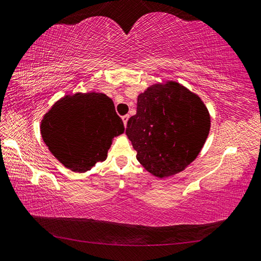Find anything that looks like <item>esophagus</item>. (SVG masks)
Here are the masks:
<instances>
[{"mask_svg":"<svg viewBox=\"0 0 261 261\" xmlns=\"http://www.w3.org/2000/svg\"><path fill=\"white\" fill-rule=\"evenodd\" d=\"M128 119H129V116H128V114H126V116H123V117H122V122H123V125H125V127L127 126V121H128Z\"/></svg>","mask_w":261,"mask_h":261,"instance_id":"esophagus-1","label":"esophagus"}]
</instances>
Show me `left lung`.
Wrapping results in <instances>:
<instances>
[{
    "instance_id": "obj_1",
    "label": "left lung",
    "mask_w": 261,
    "mask_h": 261,
    "mask_svg": "<svg viewBox=\"0 0 261 261\" xmlns=\"http://www.w3.org/2000/svg\"><path fill=\"white\" fill-rule=\"evenodd\" d=\"M211 118L198 95L175 81L156 84L138 96L136 114L126 134L136 158L157 177L177 174L202 150Z\"/></svg>"
}]
</instances>
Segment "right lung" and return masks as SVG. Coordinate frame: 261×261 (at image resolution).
I'll return each instance as SVG.
<instances>
[{
    "mask_svg": "<svg viewBox=\"0 0 261 261\" xmlns=\"http://www.w3.org/2000/svg\"><path fill=\"white\" fill-rule=\"evenodd\" d=\"M40 129L50 152L68 170L82 173L107 159L112 139L125 127L107 95L76 93L57 100Z\"/></svg>",
    "mask_w": 261,
    "mask_h": 261,
    "instance_id": "obj_1",
    "label": "right lung"
}]
</instances>
